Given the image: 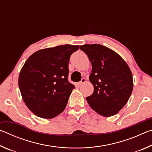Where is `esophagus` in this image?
Masks as SVG:
<instances>
[{"mask_svg":"<svg viewBox=\"0 0 152 152\" xmlns=\"http://www.w3.org/2000/svg\"><path fill=\"white\" fill-rule=\"evenodd\" d=\"M86 82V79L84 78H82V80H81V81L79 82V84L80 85V84H82L83 83H84V82Z\"/></svg>","mask_w":152,"mask_h":152,"instance_id":"34e87169","label":"esophagus"}]
</instances>
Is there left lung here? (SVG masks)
Returning a JSON list of instances; mask_svg holds the SVG:
<instances>
[{
    "label": "left lung",
    "instance_id": "8db88e82",
    "mask_svg": "<svg viewBox=\"0 0 152 152\" xmlns=\"http://www.w3.org/2000/svg\"><path fill=\"white\" fill-rule=\"evenodd\" d=\"M80 49L86 53L92 64L89 80L94 92L86 98L90 107L103 117L117 114L133 91L129 67L117 53L102 45L85 44Z\"/></svg>",
    "mask_w": 152,
    "mask_h": 152
}]
</instances>
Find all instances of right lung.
<instances>
[{
  "label": "right lung",
  "instance_id": "1",
  "mask_svg": "<svg viewBox=\"0 0 152 152\" xmlns=\"http://www.w3.org/2000/svg\"><path fill=\"white\" fill-rule=\"evenodd\" d=\"M79 45H61L35 51L20 71L19 87L26 106L36 116L52 119L64 111L75 88L68 80L71 54Z\"/></svg>",
  "mask_w": 152,
  "mask_h": 152
}]
</instances>
